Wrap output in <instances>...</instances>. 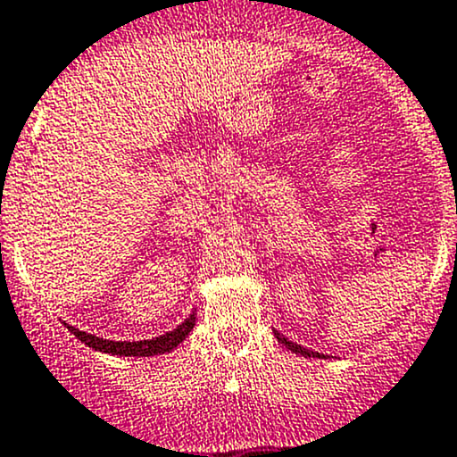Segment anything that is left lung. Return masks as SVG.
<instances>
[{
    "instance_id": "left-lung-1",
    "label": "left lung",
    "mask_w": 457,
    "mask_h": 457,
    "mask_svg": "<svg viewBox=\"0 0 457 457\" xmlns=\"http://www.w3.org/2000/svg\"><path fill=\"white\" fill-rule=\"evenodd\" d=\"M274 336H277V340L281 342V345H286V346L289 348V351H292V353H298V355H307V357H325V355H320V353H313V351H309V348H303V346L294 345L292 340H287V337H283L281 333L274 331Z\"/></svg>"
}]
</instances>
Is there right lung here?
I'll list each match as a JSON object with an SVG mask.
<instances>
[{
	"mask_svg": "<svg viewBox=\"0 0 457 457\" xmlns=\"http://www.w3.org/2000/svg\"><path fill=\"white\" fill-rule=\"evenodd\" d=\"M195 325V316L191 313L187 320L180 327H176L174 331L165 333V336L154 337V340H141V342H112V340H102V337L89 336V333L80 331L76 327H67L73 336L80 342H85L89 348H96V351L111 353V355H124V357H150V355H161V353L174 351L185 337L189 336V331Z\"/></svg>",
	"mask_w": 457,
	"mask_h": 457,
	"instance_id": "right-lung-1",
	"label": "right lung"
}]
</instances>
